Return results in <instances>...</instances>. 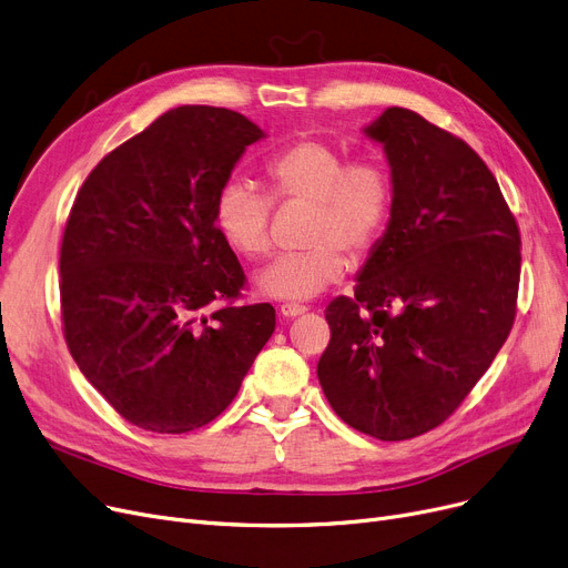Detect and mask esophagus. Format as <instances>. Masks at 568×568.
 Returning a JSON list of instances; mask_svg holds the SVG:
<instances>
[{
  "instance_id": "obj_1",
  "label": "esophagus",
  "mask_w": 568,
  "mask_h": 568,
  "mask_svg": "<svg viewBox=\"0 0 568 568\" xmlns=\"http://www.w3.org/2000/svg\"><path fill=\"white\" fill-rule=\"evenodd\" d=\"M308 308L302 306V304H283L281 306V315L283 317H297V315H304Z\"/></svg>"
}]
</instances>
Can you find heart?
<instances>
[{
	"instance_id": "obj_1",
	"label": "heart",
	"mask_w": 568,
	"mask_h": 568,
	"mask_svg": "<svg viewBox=\"0 0 568 568\" xmlns=\"http://www.w3.org/2000/svg\"><path fill=\"white\" fill-rule=\"evenodd\" d=\"M268 194L245 179L217 190L213 223L234 253L257 260L271 248L274 202L311 204L302 253L281 255L255 276L266 300L304 302L336 285L348 260H362L383 239L394 211V179L378 155H353L325 139H297L264 162Z\"/></svg>"
}]
</instances>
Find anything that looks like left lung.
<instances>
[{
	"label": "left lung",
	"mask_w": 568,
	"mask_h": 568,
	"mask_svg": "<svg viewBox=\"0 0 568 568\" xmlns=\"http://www.w3.org/2000/svg\"><path fill=\"white\" fill-rule=\"evenodd\" d=\"M394 179L392 220L325 317L317 378L345 425L420 436L459 408L506 343L520 287V230L471 145L410 109L364 130Z\"/></svg>",
	"instance_id": "8db88e82"
}]
</instances>
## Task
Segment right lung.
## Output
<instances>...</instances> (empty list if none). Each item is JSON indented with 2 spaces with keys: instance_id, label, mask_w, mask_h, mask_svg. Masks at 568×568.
Masks as SVG:
<instances>
[{
  "instance_id": "1",
  "label": "right lung",
  "mask_w": 568,
  "mask_h": 568,
  "mask_svg": "<svg viewBox=\"0 0 568 568\" xmlns=\"http://www.w3.org/2000/svg\"><path fill=\"white\" fill-rule=\"evenodd\" d=\"M262 136L230 109H171L90 171L67 217V348L145 432L215 420L274 334V306L234 304L245 274L213 223L217 190Z\"/></svg>"
}]
</instances>
